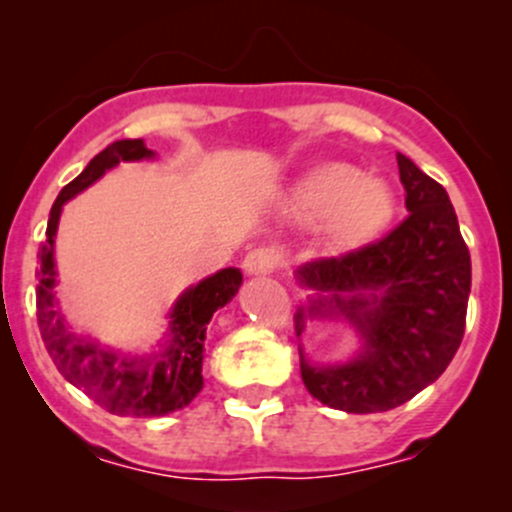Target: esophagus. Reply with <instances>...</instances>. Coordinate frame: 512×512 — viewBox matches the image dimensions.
<instances>
[{"label": "esophagus", "mask_w": 512, "mask_h": 512, "mask_svg": "<svg viewBox=\"0 0 512 512\" xmlns=\"http://www.w3.org/2000/svg\"><path fill=\"white\" fill-rule=\"evenodd\" d=\"M277 262H280V257H277L275 250H270V247H257V250L247 252V257L242 260V270L250 277L270 275V272H275Z\"/></svg>", "instance_id": "esophagus-1"}]
</instances>
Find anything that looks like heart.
Instances as JSON below:
<instances>
[{"mask_svg":"<svg viewBox=\"0 0 512 512\" xmlns=\"http://www.w3.org/2000/svg\"><path fill=\"white\" fill-rule=\"evenodd\" d=\"M282 213L302 227L319 225L329 250L352 252L389 227L396 195L384 178L344 160H322L287 185Z\"/></svg>","mask_w":512,"mask_h":512,"instance_id":"obj_1","label":"heart"}]
</instances>
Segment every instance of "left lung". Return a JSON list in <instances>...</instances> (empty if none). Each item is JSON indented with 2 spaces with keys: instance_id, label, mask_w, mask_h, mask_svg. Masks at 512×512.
I'll list each match as a JSON object with an SVG mask.
<instances>
[{
  "instance_id": "1",
  "label": "left lung",
  "mask_w": 512,
  "mask_h": 512,
  "mask_svg": "<svg viewBox=\"0 0 512 512\" xmlns=\"http://www.w3.org/2000/svg\"><path fill=\"white\" fill-rule=\"evenodd\" d=\"M399 175L409 218L384 240L344 257L314 260L294 277L312 289L294 314L304 324L342 319L359 349L314 364L299 344L302 381L314 399L347 414H376L414 399L461 347L471 294V255L446 188L406 156Z\"/></svg>"
}]
</instances>
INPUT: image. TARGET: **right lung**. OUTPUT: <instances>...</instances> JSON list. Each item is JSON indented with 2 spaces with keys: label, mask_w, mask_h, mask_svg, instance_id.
Returning <instances> with one entry per match:
<instances>
[{
  "label": "right lung",
  "mask_w": 512,
  "mask_h": 512,
  "mask_svg": "<svg viewBox=\"0 0 512 512\" xmlns=\"http://www.w3.org/2000/svg\"><path fill=\"white\" fill-rule=\"evenodd\" d=\"M156 153L143 138H123L103 148L89 160L51 205L46 240L39 250V285H36V317L41 339L69 384L116 416H165L188 406L203 389L205 332L220 307H225L242 285V272L225 267L188 287L168 312V327L151 354H126L106 347L91 337H81L69 327L56 299L59 270L54 260L56 230L64 205L89 185L116 168L118 163L151 160Z\"/></svg>",
  "instance_id": "obj_1"
}]
</instances>
